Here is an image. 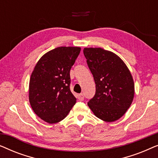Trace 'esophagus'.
<instances>
[{
  "instance_id": "esophagus-1",
  "label": "esophagus",
  "mask_w": 158,
  "mask_h": 158,
  "mask_svg": "<svg viewBox=\"0 0 158 158\" xmlns=\"http://www.w3.org/2000/svg\"><path fill=\"white\" fill-rule=\"evenodd\" d=\"M77 99H78L79 101H83V100H84V96H83V94H78V95H77Z\"/></svg>"
}]
</instances>
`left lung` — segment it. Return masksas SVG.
I'll return each instance as SVG.
<instances>
[{
	"label": "left lung",
	"mask_w": 158,
	"mask_h": 158,
	"mask_svg": "<svg viewBox=\"0 0 158 158\" xmlns=\"http://www.w3.org/2000/svg\"><path fill=\"white\" fill-rule=\"evenodd\" d=\"M83 54L96 83V94L88 106L100 119L114 122L126 113L133 101L135 85L130 71L110 51L84 48Z\"/></svg>",
	"instance_id": "1"
}]
</instances>
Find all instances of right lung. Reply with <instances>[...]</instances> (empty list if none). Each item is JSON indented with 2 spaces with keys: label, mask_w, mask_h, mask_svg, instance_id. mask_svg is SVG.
Instances as JSON below:
<instances>
[{
  "label": "right lung",
  "mask_w": 158,
  "mask_h": 158,
  "mask_svg": "<svg viewBox=\"0 0 158 158\" xmlns=\"http://www.w3.org/2000/svg\"><path fill=\"white\" fill-rule=\"evenodd\" d=\"M80 52V47H57L36 63L29 81V102L44 122L55 124L64 119L76 103L70 89V72Z\"/></svg>",
  "instance_id": "right-lung-1"
}]
</instances>
